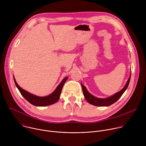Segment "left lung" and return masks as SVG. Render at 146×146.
<instances>
[{"mask_svg":"<svg viewBox=\"0 0 146 146\" xmlns=\"http://www.w3.org/2000/svg\"><path fill=\"white\" fill-rule=\"evenodd\" d=\"M130 79H131V76L127 82L125 86L120 91H119L118 92H117L113 95L106 99H102V98H98L95 97L87 91L86 87L84 86H83L81 83V85L82 87L83 94H84V96L86 100L89 103L96 106H109L112 105V104L114 103L115 102H116L122 95L123 92L125 91V90L127 89L128 87Z\"/></svg>","mask_w":146,"mask_h":146,"instance_id":"left-lung-1","label":"left lung"}]
</instances>
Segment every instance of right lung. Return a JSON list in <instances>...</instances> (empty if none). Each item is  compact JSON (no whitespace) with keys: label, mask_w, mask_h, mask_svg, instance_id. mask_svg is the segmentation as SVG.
Here are the masks:
<instances>
[{"label":"right lung","mask_w":146,"mask_h":146,"mask_svg":"<svg viewBox=\"0 0 146 146\" xmlns=\"http://www.w3.org/2000/svg\"><path fill=\"white\" fill-rule=\"evenodd\" d=\"M13 78H14V81L15 82V86L18 89L21 94L22 95V96L28 102L31 103L32 105L36 106H46L52 105V104L56 103L59 100L60 98V95L62 91V89L63 88L65 82L68 78V77H65V78L62 80V81L58 86L52 94L46 96L41 97V96H38L33 94H32L21 88L17 83L14 77H13Z\"/></svg>","instance_id":"add662e5"}]
</instances>
